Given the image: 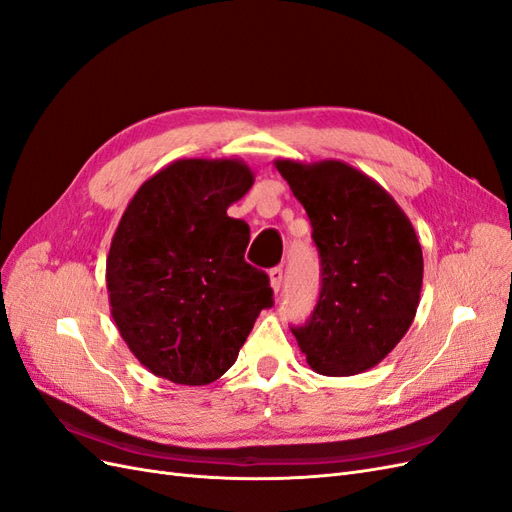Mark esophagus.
Here are the masks:
<instances>
[{
    "label": "esophagus",
    "mask_w": 512,
    "mask_h": 512,
    "mask_svg": "<svg viewBox=\"0 0 512 512\" xmlns=\"http://www.w3.org/2000/svg\"><path fill=\"white\" fill-rule=\"evenodd\" d=\"M269 280H271V288H273V292H280V288H282V280H284V271H282V267H273V269L269 271Z\"/></svg>",
    "instance_id": "1"
}]
</instances>
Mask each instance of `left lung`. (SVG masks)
<instances>
[{
    "mask_svg": "<svg viewBox=\"0 0 512 512\" xmlns=\"http://www.w3.org/2000/svg\"><path fill=\"white\" fill-rule=\"evenodd\" d=\"M275 166L307 211L322 267L314 312L292 333L318 374H361L399 344L416 316L421 243L393 196L350 164Z\"/></svg>",
    "mask_w": 512,
    "mask_h": 512,
    "instance_id": "obj_1",
    "label": "left lung"
}]
</instances>
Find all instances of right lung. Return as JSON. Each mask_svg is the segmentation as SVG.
Listing matches in <instances>:
<instances>
[{"instance_id": "right-lung-1", "label": "right lung", "mask_w": 512, "mask_h": 512, "mask_svg": "<svg viewBox=\"0 0 512 512\" xmlns=\"http://www.w3.org/2000/svg\"><path fill=\"white\" fill-rule=\"evenodd\" d=\"M252 183L241 160H177L123 211L106 258L108 301L151 374L190 386L218 380L273 305L269 275L243 258L250 226L226 213Z\"/></svg>"}]
</instances>
